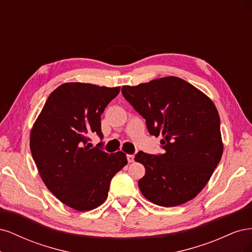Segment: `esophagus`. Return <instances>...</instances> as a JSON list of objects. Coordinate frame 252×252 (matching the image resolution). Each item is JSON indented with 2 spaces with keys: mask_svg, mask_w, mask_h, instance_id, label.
I'll return each mask as SVG.
<instances>
[{
  "mask_svg": "<svg viewBox=\"0 0 252 252\" xmlns=\"http://www.w3.org/2000/svg\"><path fill=\"white\" fill-rule=\"evenodd\" d=\"M127 161H128V163H132L134 161V156L133 155H127Z\"/></svg>",
  "mask_w": 252,
  "mask_h": 252,
  "instance_id": "esophagus-1",
  "label": "esophagus"
}]
</instances>
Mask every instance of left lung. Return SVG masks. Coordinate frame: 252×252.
<instances>
[{"instance_id":"8db88e82","label":"left lung","mask_w":252,"mask_h":252,"mask_svg":"<svg viewBox=\"0 0 252 252\" xmlns=\"http://www.w3.org/2000/svg\"><path fill=\"white\" fill-rule=\"evenodd\" d=\"M126 100L146 120L150 134H162L163 155L136 154L145 167L142 194L163 207L192 200L210 180L223 155L220 117L210 98L177 77L123 86Z\"/></svg>"}]
</instances>
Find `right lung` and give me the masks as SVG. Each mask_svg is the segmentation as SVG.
Listing matches in <instances>:
<instances>
[{
    "label": "right lung",
    "instance_id": "add662e5",
    "mask_svg": "<svg viewBox=\"0 0 252 252\" xmlns=\"http://www.w3.org/2000/svg\"><path fill=\"white\" fill-rule=\"evenodd\" d=\"M120 88L62 84L32 126L30 150L44 184L72 209L88 211L103 204L113 175L127 164L124 152L107 154L88 143L93 133L103 138L101 114Z\"/></svg>",
    "mask_w": 252,
    "mask_h": 252
}]
</instances>
